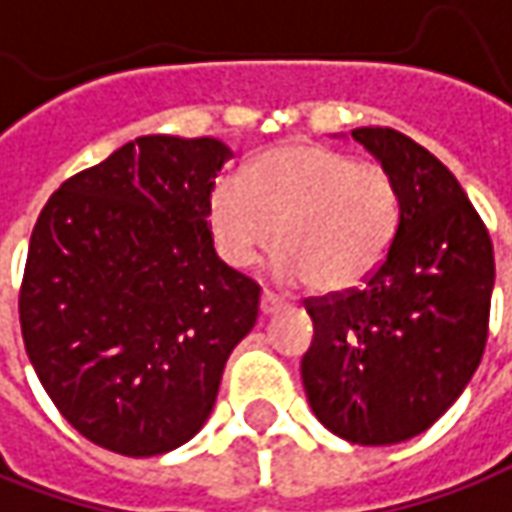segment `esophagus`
Listing matches in <instances>:
<instances>
[{
    "instance_id": "esophagus-1",
    "label": "esophagus",
    "mask_w": 512,
    "mask_h": 512,
    "mask_svg": "<svg viewBox=\"0 0 512 512\" xmlns=\"http://www.w3.org/2000/svg\"><path fill=\"white\" fill-rule=\"evenodd\" d=\"M283 308L285 300H280L277 294H271V291H263V294H260V314L263 316L277 314V311H283Z\"/></svg>"
}]
</instances>
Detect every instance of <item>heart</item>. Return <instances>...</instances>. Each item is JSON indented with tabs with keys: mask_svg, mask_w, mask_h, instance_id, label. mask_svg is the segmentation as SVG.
<instances>
[{
	"mask_svg": "<svg viewBox=\"0 0 512 512\" xmlns=\"http://www.w3.org/2000/svg\"><path fill=\"white\" fill-rule=\"evenodd\" d=\"M398 221L401 198L387 170L314 142L266 151L246 179L224 176L210 193L215 249L232 269L252 266L274 235L271 274L322 294L370 280Z\"/></svg>",
	"mask_w": 512,
	"mask_h": 512,
	"instance_id": "b5f03b06",
	"label": "heart"
}]
</instances>
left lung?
I'll return each instance as SVG.
<instances>
[{"label": "left lung", "instance_id": "8db88e82", "mask_svg": "<svg viewBox=\"0 0 512 512\" xmlns=\"http://www.w3.org/2000/svg\"><path fill=\"white\" fill-rule=\"evenodd\" d=\"M401 198L395 241L347 294L308 300L302 387L316 420L356 446L426 431L468 387L488 342L493 246L454 173L392 128H353Z\"/></svg>", "mask_w": 512, "mask_h": 512}]
</instances>
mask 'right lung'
Here are the masks:
<instances>
[{"label": "right lung", "mask_w": 512, "mask_h": 512, "mask_svg": "<svg viewBox=\"0 0 512 512\" xmlns=\"http://www.w3.org/2000/svg\"><path fill=\"white\" fill-rule=\"evenodd\" d=\"M221 139L151 134L66 179L38 215L19 319L58 412L95 446L156 457L207 423L260 285L207 229Z\"/></svg>", "instance_id": "obj_1"}]
</instances>
